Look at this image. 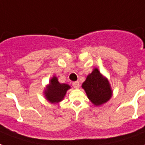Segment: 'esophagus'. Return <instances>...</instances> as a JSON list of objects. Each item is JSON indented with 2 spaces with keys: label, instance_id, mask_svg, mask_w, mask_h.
I'll return each mask as SVG.
<instances>
[{
  "label": "esophagus",
  "instance_id": "34e87169",
  "mask_svg": "<svg viewBox=\"0 0 145 145\" xmlns=\"http://www.w3.org/2000/svg\"><path fill=\"white\" fill-rule=\"evenodd\" d=\"M72 85H73V87L74 88L78 89V88H79V87H80V84H79V82H78V81H74V82H73Z\"/></svg>",
  "mask_w": 145,
  "mask_h": 145
}]
</instances>
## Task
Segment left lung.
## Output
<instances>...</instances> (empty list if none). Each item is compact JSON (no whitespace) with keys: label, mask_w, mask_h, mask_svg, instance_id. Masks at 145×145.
I'll return each instance as SVG.
<instances>
[{"label":"left lung","mask_w":145,"mask_h":145,"mask_svg":"<svg viewBox=\"0 0 145 145\" xmlns=\"http://www.w3.org/2000/svg\"><path fill=\"white\" fill-rule=\"evenodd\" d=\"M82 88L90 101L95 106H101L111 99L113 91L108 79L100 72L97 67L87 76L82 84Z\"/></svg>","instance_id":"left-lung-1"}]
</instances>
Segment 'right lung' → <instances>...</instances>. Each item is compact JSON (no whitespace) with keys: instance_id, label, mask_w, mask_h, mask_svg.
I'll use <instances>...</instances> for the list:
<instances>
[{"instance_id":"right-lung-1","label":"right lung","mask_w":145,"mask_h":145,"mask_svg":"<svg viewBox=\"0 0 145 145\" xmlns=\"http://www.w3.org/2000/svg\"><path fill=\"white\" fill-rule=\"evenodd\" d=\"M71 88L67 84H61L55 75L50 79L48 85L44 90L45 99L51 104H57L63 101L67 91Z\"/></svg>"}]
</instances>
